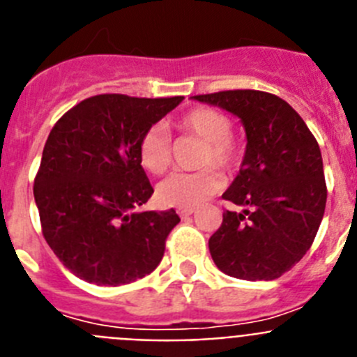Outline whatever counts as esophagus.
Listing matches in <instances>:
<instances>
[{"mask_svg": "<svg viewBox=\"0 0 357 357\" xmlns=\"http://www.w3.org/2000/svg\"><path fill=\"white\" fill-rule=\"evenodd\" d=\"M176 213H178V216H181V218H188V216H191V214L195 213V209H193V207H191V209H182V207H181V209L176 211Z\"/></svg>", "mask_w": 357, "mask_h": 357, "instance_id": "obj_1", "label": "esophagus"}]
</instances>
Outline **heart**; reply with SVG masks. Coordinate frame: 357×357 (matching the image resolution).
Returning a JSON list of instances; mask_svg holds the SVG:
<instances>
[{"mask_svg": "<svg viewBox=\"0 0 357 357\" xmlns=\"http://www.w3.org/2000/svg\"><path fill=\"white\" fill-rule=\"evenodd\" d=\"M176 130L204 141L198 166L206 169L195 173H173L157 188V198L162 206L191 207L213 197L223 185L222 175L213 168H234L241 157V144L232 132V121L227 114L209 107L189 110L175 121ZM139 162L151 175H162L172 164V141L162 127H151L139 141Z\"/></svg>", "mask_w": 357, "mask_h": 357, "instance_id": "b5f03b06", "label": "heart"}]
</instances>
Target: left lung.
<instances>
[{
	"instance_id": "8db88e82",
	"label": "left lung",
	"mask_w": 357,
	"mask_h": 357,
	"mask_svg": "<svg viewBox=\"0 0 357 357\" xmlns=\"http://www.w3.org/2000/svg\"><path fill=\"white\" fill-rule=\"evenodd\" d=\"M241 119L247 150L223 200L225 211L209 252L223 273L273 280L291 270L314 241L327 200L320 146L289 103L263 91L236 89L193 96Z\"/></svg>"
}]
</instances>
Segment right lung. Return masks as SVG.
<instances>
[{"label": "right lung", "mask_w": 357, "mask_h": 357, "mask_svg": "<svg viewBox=\"0 0 357 357\" xmlns=\"http://www.w3.org/2000/svg\"><path fill=\"white\" fill-rule=\"evenodd\" d=\"M182 100L98 94L50 132L33 182L43 236L62 264L91 284H128L162 259L181 218L173 209L137 211L153 193L139 141Z\"/></svg>", "instance_id": "right-lung-1"}]
</instances>
